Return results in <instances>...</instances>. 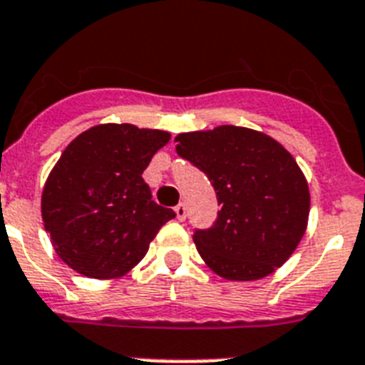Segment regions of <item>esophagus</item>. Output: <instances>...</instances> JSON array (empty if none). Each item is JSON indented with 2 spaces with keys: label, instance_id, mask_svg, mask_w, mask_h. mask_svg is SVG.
<instances>
[{
  "label": "esophagus",
  "instance_id": "obj_1",
  "mask_svg": "<svg viewBox=\"0 0 365 365\" xmlns=\"http://www.w3.org/2000/svg\"><path fill=\"white\" fill-rule=\"evenodd\" d=\"M174 211H176L178 220H185V217H187V207H185V204H178V206L174 207Z\"/></svg>",
  "mask_w": 365,
  "mask_h": 365
}]
</instances>
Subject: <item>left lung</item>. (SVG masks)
<instances>
[{"label": "left lung", "mask_w": 365, "mask_h": 365, "mask_svg": "<svg viewBox=\"0 0 365 365\" xmlns=\"http://www.w3.org/2000/svg\"><path fill=\"white\" fill-rule=\"evenodd\" d=\"M178 155L206 174L220 211L195 245L226 280H259L301 243L310 211L304 174L292 154L265 133L219 125L176 137Z\"/></svg>", "instance_id": "obj_1"}]
</instances>
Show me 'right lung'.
Segmentation results:
<instances>
[{
  "instance_id": "1",
  "label": "right lung",
  "mask_w": 365,
  "mask_h": 365,
  "mask_svg": "<svg viewBox=\"0 0 365 365\" xmlns=\"http://www.w3.org/2000/svg\"><path fill=\"white\" fill-rule=\"evenodd\" d=\"M170 139L161 130L102 124L66 146L42 191L55 252L88 278H116L148 252L176 213L152 200L143 173Z\"/></svg>"
}]
</instances>
